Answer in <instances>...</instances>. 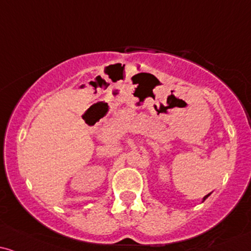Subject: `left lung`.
Instances as JSON below:
<instances>
[{
  "mask_svg": "<svg viewBox=\"0 0 251 251\" xmlns=\"http://www.w3.org/2000/svg\"><path fill=\"white\" fill-rule=\"evenodd\" d=\"M208 196H210V195H207V196H205V197H204V201H205V199H206V198H207V197H208Z\"/></svg>",
  "mask_w": 251,
  "mask_h": 251,
  "instance_id": "left-lung-1",
  "label": "left lung"
}]
</instances>
